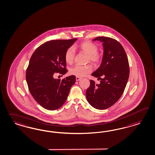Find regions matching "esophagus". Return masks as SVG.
I'll return each instance as SVG.
<instances>
[{"instance_id":"obj_1","label":"esophagus","mask_w":155,"mask_h":155,"mask_svg":"<svg viewBox=\"0 0 155 155\" xmlns=\"http://www.w3.org/2000/svg\"><path fill=\"white\" fill-rule=\"evenodd\" d=\"M81 78H80V77H76V78H75V80H76V81H80L81 80Z\"/></svg>"}]
</instances>
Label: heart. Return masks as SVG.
Returning a JSON list of instances; mask_svg holds the SVG:
<instances>
[{"instance_id": "1", "label": "heart", "mask_w": 155, "mask_h": 155, "mask_svg": "<svg viewBox=\"0 0 155 155\" xmlns=\"http://www.w3.org/2000/svg\"><path fill=\"white\" fill-rule=\"evenodd\" d=\"M77 48L83 52L88 54L87 60L94 64H98L102 59L101 54L98 51V46L94 43L90 41H84L80 43ZM74 48L70 47L64 53V60L68 64H71L74 59ZM93 69L90 64L86 65L76 64L70 69V73L77 77H83L91 73Z\"/></svg>"}]
</instances>
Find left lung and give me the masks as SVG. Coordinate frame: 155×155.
<instances>
[{
  "label": "left lung",
  "instance_id": "8db88e82",
  "mask_svg": "<svg viewBox=\"0 0 155 155\" xmlns=\"http://www.w3.org/2000/svg\"><path fill=\"white\" fill-rule=\"evenodd\" d=\"M96 40L103 42L104 55L100 66L91 75L101 81L100 84L90 81L86 96L92 107L103 110L112 107L122 96L129 78V67L125 51L117 40L98 37L93 41Z\"/></svg>",
  "mask_w": 155,
  "mask_h": 155
}]
</instances>
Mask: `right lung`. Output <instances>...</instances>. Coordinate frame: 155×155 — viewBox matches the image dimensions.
I'll list each match as a JSON object with an SVG mask.
<instances>
[{"instance_id": "obj_1", "label": "right lung", "mask_w": 155, "mask_h": 155, "mask_svg": "<svg viewBox=\"0 0 155 155\" xmlns=\"http://www.w3.org/2000/svg\"><path fill=\"white\" fill-rule=\"evenodd\" d=\"M77 39H58L44 43L35 50L30 59L26 74L28 89L34 100L48 110H53L62 107L75 82V75L62 80L54 78V75L67 73L64 53Z\"/></svg>"}]
</instances>
